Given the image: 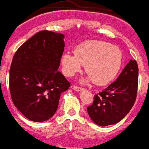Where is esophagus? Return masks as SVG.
I'll return each mask as SVG.
<instances>
[{
    "instance_id": "obj_1",
    "label": "esophagus",
    "mask_w": 149,
    "mask_h": 149,
    "mask_svg": "<svg viewBox=\"0 0 149 149\" xmlns=\"http://www.w3.org/2000/svg\"><path fill=\"white\" fill-rule=\"evenodd\" d=\"M73 89L76 91H80L83 89V88L77 86H73Z\"/></svg>"
}]
</instances>
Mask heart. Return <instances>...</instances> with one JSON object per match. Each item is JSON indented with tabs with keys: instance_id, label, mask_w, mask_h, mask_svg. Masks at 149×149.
Instances as JSON below:
<instances>
[{
	"instance_id": "obj_1",
	"label": "heart",
	"mask_w": 149,
	"mask_h": 149,
	"mask_svg": "<svg viewBox=\"0 0 149 149\" xmlns=\"http://www.w3.org/2000/svg\"><path fill=\"white\" fill-rule=\"evenodd\" d=\"M123 62L122 52L118 47L104 41L88 40L77 45L74 54L64 52L61 63L65 74L73 76L85 65L88 80L97 85H106L119 72Z\"/></svg>"
}]
</instances>
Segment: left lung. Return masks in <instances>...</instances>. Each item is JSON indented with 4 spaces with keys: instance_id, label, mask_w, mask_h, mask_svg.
Segmentation results:
<instances>
[{
    "instance_id": "1",
    "label": "left lung",
    "mask_w": 149,
    "mask_h": 149,
    "mask_svg": "<svg viewBox=\"0 0 149 149\" xmlns=\"http://www.w3.org/2000/svg\"><path fill=\"white\" fill-rule=\"evenodd\" d=\"M138 86V65L131 60L119 77L106 88L95 95L87 111L95 123L107 126L122 120L133 107Z\"/></svg>"
}]
</instances>
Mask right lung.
I'll list each match as a JSON object with an SVG mask.
<instances>
[{
  "label": "right lung",
  "instance_id": "obj_1",
  "mask_svg": "<svg viewBox=\"0 0 149 149\" xmlns=\"http://www.w3.org/2000/svg\"><path fill=\"white\" fill-rule=\"evenodd\" d=\"M64 35L43 30L19 47L9 70L12 102L27 119L49 120L62 92L70 83L58 71L64 51Z\"/></svg>",
  "mask_w": 149,
  "mask_h": 149
}]
</instances>
